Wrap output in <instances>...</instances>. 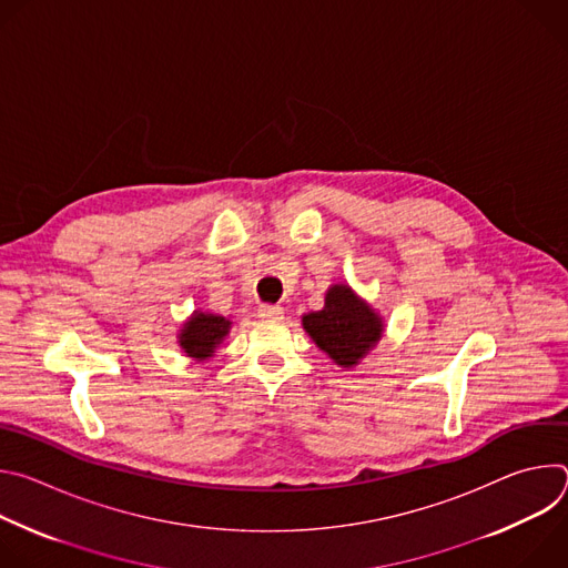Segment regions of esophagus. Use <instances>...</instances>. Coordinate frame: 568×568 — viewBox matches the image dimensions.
Returning a JSON list of instances; mask_svg holds the SVG:
<instances>
[{
	"label": "esophagus",
	"instance_id": "34e87169",
	"mask_svg": "<svg viewBox=\"0 0 568 568\" xmlns=\"http://www.w3.org/2000/svg\"><path fill=\"white\" fill-rule=\"evenodd\" d=\"M258 316L261 318H270V321H278V318H283V307H278V305H261L258 307Z\"/></svg>",
	"mask_w": 568,
	"mask_h": 568
}]
</instances>
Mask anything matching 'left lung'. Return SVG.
Here are the masks:
<instances>
[{
  "label": "left lung",
  "instance_id": "1",
  "mask_svg": "<svg viewBox=\"0 0 568 568\" xmlns=\"http://www.w3.org/2000/svg\"><path fill=\"white\" fill-rule=\"evenodd\" d=\"M307 337L337 366L351 371L384 337V318L348 283L328 287L323 307L301 316Z\"/></svg>",
  "mask_w": 568,
  "mask_h": 568
}]
</instances>
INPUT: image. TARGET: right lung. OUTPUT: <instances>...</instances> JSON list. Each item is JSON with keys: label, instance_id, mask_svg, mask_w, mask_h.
<instances>
[{"label": "right lung", "instance_id": "obj_1", "mask_svg": "<svg viewBox=\"0 0 568 568\" xmlns=\"http://www.w3.org/2000/svg\"><path fill=\"white\" fill-rule=\"evenodd\" d=\"M231 316H222L211 310H193V314L182 323L178 333V344L186 357L193 362H206L215 355L220 344L231 333Z\"/></svg>", "mask_w": 568, "mask_h": 568}]
</instances>
